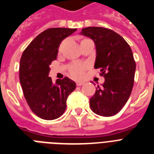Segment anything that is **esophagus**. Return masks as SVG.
Listing matches in <instances>:
<instances>
[{
  "label": "esophagus",
  "instance_id": "1",
  "mask_svg": "<svg viewBox=\"0 0 154 154\" xmlns=\"http://www.w3.org/2000/svg\"><path fill=\"white\" fill-rule=\"evenodd\" d=\"M76 84H77V86H82V85H84L85 83L83 82H77V83H76Z\"/></svg>",
  "mask_w": 154,
  "mask_h": 154
}]
</instances>
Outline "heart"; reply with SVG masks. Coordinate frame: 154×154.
Returning a JSON list of instances; mask_svg holds the SVG:
<instances>
[{
    "instance_id": "1",
    "label": "heart",
    "mask_w": 154,
    "mask_h": 154,
    "mask_svg": "<svg viewBox=\"0 0 154 154\" xmlns=\"http://www.w3.org/2000/svg\"><path fill=\"white\" fill-rule=\"evenodd\" d=\"M88 39H83L82 41ZM87 65L83 63H74L69 68V72L72 77L76 79H81L85 76V71L87 69Z\"/></svg>"
}]
</instances>
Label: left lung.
Listing matches in <instances>:
<instances>
[{
  "label": "left lung",
  "instance_id": "left-lung-1",
  "mask_svg": "<svg viewBox=\"0 0 154 154\" xmlns=\"http://www.w3.org/2000/svg\"><path fill=\"white\" fill-rule=\"evenodd\" d=\"M81 34L91 38L96 45L94 68L105 77L101 87L89 99L93 112L103 117L117 114L131 94L136 62L131 48L118 33L102 27L82 29Z\"/></svg>",
  "mask_w": 154,
  "mask_h": 154
}]
</instances>
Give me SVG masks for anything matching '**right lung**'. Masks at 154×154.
<instances>
[{
  "mask_svg": "<svg viewBox=\"0 0 154 154\" xmlns=\"http://www.w3.org/2000/svg\"><path fill=\"white\" fill-rule=\"evenodd\" d=\"M77 29L51 28L32 40L20 60L19 77L23 93L32 112L45 120L60 117L66 109L68 96L76 89V83L68 77L55 84L49 77V65L57 59L63 40Z\"/></svg>",
  "mask_w": 154,
  "mask_h": 154,
  "instance_id": "1",
  "label": "right lung"
}]
</instances>
